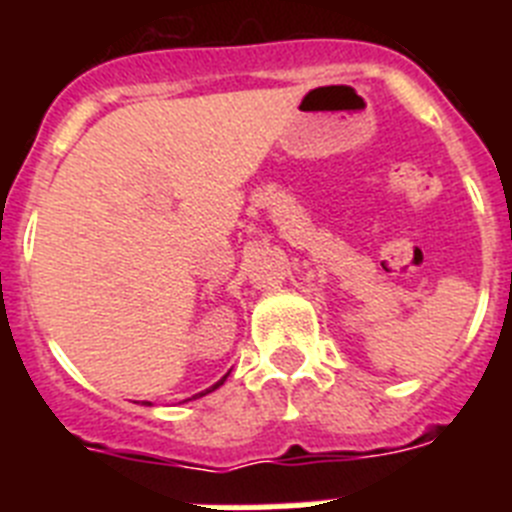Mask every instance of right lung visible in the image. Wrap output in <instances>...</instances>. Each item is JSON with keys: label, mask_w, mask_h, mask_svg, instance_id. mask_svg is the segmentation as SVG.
Listing matches in <instances>:
<instances>
[{"label": "right lung", "mask_w": 512, "mask_h": 512, "mask_svg": "<svg viewBox=\"0 0 512 512\" xmlns=\"http://www.w3.org/2000/svg\"><path fill=\"white\" fill-rule=\"evenodd\" d=\"M225 379H228V374H225V377H223V379H220V382H215V384H212V387H210V390H205V392H200V395H194V397H202V395H207V392H212V390H217V387H220V384H223V382H225ZM143 405H151V402H143Z\"/></svg>", "instance_id": "add662e5"}]
</instances>
